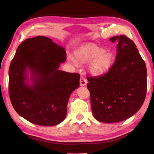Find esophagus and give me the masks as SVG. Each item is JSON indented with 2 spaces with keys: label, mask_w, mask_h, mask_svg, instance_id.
I'll return each mask as SVG.
<instances>
[{
  "label": "esophagus",
  "mask_w": 154,
  "mask_h": 154,
  "mask_svg": "<svg viewBox=\"0 0 154 154\" xmlns=\"http://www.w3.org/2000/svg\"><path fill=\"white\" fill-rule=\"evenodd\" d=\"M80 86L83 87V86H85L87 84V81L85 79V78L83 76H81L80 78Z\"/></svg>",
  "instance_id": "obj_1"
}]
</instances>
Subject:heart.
<instances>
[{"mask_svg": "<svg viewBox=\"0 0 154 154\" xmlns=\"http://www.w3.org/2000/svg\"><path fill=\"white\" fill-rule=\"evenodd\" d=\"M76 58L69 55L68 60L74 64H84L89 62L88 69L94 76L103 75L108 72L113 63V55L111 53L105 52V49L100 48L93 44H85L74 52Z\"/></svg>", "mask_w": 154, "mask_h": 154, "instance_id": "b5f03b06", "label": "heart"}]
</instances>
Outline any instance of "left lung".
Returning <instances> with one entry per match:
<instances>
[{"instance_id": "obj_1", "label": "left lung", "mask_w": 154, "mask_h": 154, "mask_svg": "<svg viewBox=\"0 0 154 154\" xmlns=\"http://www.w3.org/2000/svg\"><path fill=\"white\" fill-rule=\"evenodd\" d=\"M110 40L118 43L113 66L103 76L87 77L92 114L103 123L122 122L136 114L147 90L146 65L136 44L125 35Z\"/></svg>"}]
</instances>
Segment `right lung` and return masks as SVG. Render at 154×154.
<instances>
[{"mask_svg": "<svg viewBox=\"0 0 154 154\" xmlns=\"http://www.w3.org/2000/svg\"><path fill=\"white\" fill-rule=\"evenodd\" d=\"M66 60L65 49L48 37L36 36L19 45L9 69V94L18 114L41 126L63 122L80 77L58 70Z\"/></svg>", "mask_w": 154, "mask_h": 154, "instance_id": "1", "label": "right lung"}]
</instances>
